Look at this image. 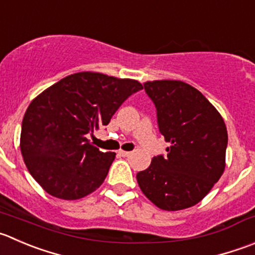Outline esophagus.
<instances>
[{
	"label": "esophagus",
	"mask_w": 255,
	"mask_h": 255,
	"mask_svg": "<svg viewBox=\"0 0 255 255\" xmlns=\"http://www.w3.org/2000/svg\"><path fill=\"white\" fill-rule=\"evenodd\" d=\"M118 153H120L122 157H129V155H132V152H127V150H122V149H121Z\"/></svg>",
	"instance_id": "esophagus-1"
}]
</instances>
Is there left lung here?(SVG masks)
<instances>
[{"instance_id":"1","label":"left lung","mask_w":255,"mask_h":255,"mask_svg":"<svg viewBox=\"0 0 255 255\" xmlns=\"http://www.w3.org/2000/svg\"><path fill=\"white\" fill-rule=\"evenodd\" d=\"M157 108L167 157L158 155L137 174L140 190L154 206L175 212L196 206L211 192L226 168V123L217 108L188 83L144 82Z\"/></svg>"}]
</instances>
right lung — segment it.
<instances>
[{
    "instance_id": "add662e5",
    "label": "right lung",
    "mask_w": 255,
    "mask_h": 255,
    "mask_svg": "<svg viewBox=\"0 0 255 255\" xmlns=\"http://www.w3.org/2000/svg\"><path fill=\"white\" fill-rule=\"evenodd\" d=\"M142 83L98 72H78L39 93L22 121V157L47 193L65 201L83 198L107 177L115 152H101L87 134L107 126Z\"/></svg>"
}]
</instances>
